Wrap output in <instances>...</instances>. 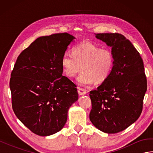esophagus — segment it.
I'll return each mask as SVG.
<instances>
[{
	"label": "esophagus",
	"mask_w": 153,
	"mask_h": 153,
	"mask_svg": "<svg viewBox=\"0 0 153 153\" xmlns=\"http://www.w3.org/2000/svg\"><path fill=\"white\" fill-rule=\"evenodd\" d=\"M77 91H78V93H79V95H86V93H87L85 90H84L82 88H79V87L77 88Z\"/></svg>",
	"instance_id": "1"
}]
</instances>
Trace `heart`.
Listing matches in <instances>:
<instances>
[{"label":"heart","mask_w":153,"mask_h":153,"mask_svg":"<svg viewBox=\"0 0 153 153\" xmlns=\"http://www.w3.org/2000/svg\"><path fill=\"white\" fill-rule=\"evenodd\" d=\"M114 61L112 51L108 48H100L92 43H83L74 47L73 54L66 52L61 62L68 77L76 76L82 66L83 71L76 81L79 85L87 87L95 82H105L111 73Z\"/></svg>","instance_id":"b5f03b06"}]
</instances>
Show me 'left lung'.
Wrapping results in <instances>:
<instances>
[{
    "label": "left lung",
    "mask_w": 153,
    "mask_h": 153,
    "mask_svg": "<svg viewBox=\"0 0 153 153\" xmlns=\"http://www.w3.org/2000/svg\"><path fill=\"white\" fill-rule=\"evenodd\" d=\"M110 47L114 56L111 73L96 90L90 91L89 119L106 134L124 130L140 116L147 91L143 62L134 45L119 33H95Z\"/></svg>",
    "instance_id": "1"
}]
</instances>
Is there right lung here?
<instances>
[{
	"label": "right lung",
	"mask_w": 153,
	"mask_h": 153,
	"mask_svg": "<svg viewBox=\"0 0 153 153\" xmlns=\"http://www.w3.org/2000/svg\"><path fill=\"white\" fill-rule=\"evenodd\" d=\"M74 39L67 33L37 38L19 55L12 71L13 110L23 124L38 135L60 131L68 109L78 100L76 85L62 76L61 62Z\"/></svg>",
	"instance_id": "right-lung-1"
}]
</instances>
